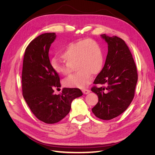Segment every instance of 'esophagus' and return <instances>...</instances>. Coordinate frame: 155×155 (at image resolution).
Segmentation results:
<instances>
[{
    "label": "esophagus",
    "instance_id": "esophagus-1",
    "mask_svg": "<svg viewBox=\"0 0 155 155\" xmlns=\"http://www.w3.org/2000/svg\"><path fill=\"white\" fill-rule=\"evenodd\" d=\"M82 92H83L84 94H89L91 92V91L88 90V89H83L82 90Z\"/></svg>",
    "mask_w": 155,
    "mask_h": 155
}]
</instances>
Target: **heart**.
Returning a JSON list of instances; mask_svg holds the SVG:
<instances>
[{
  "instance_id": "heart-1",
  "label": "heart",
  "mask_w": 155,
  "mask_h": 155,
  "mask_svg": "<svg viewBox=\"0 0 155 155\" xmlns=\"http://www.w3.org/2000/svg\"><path fill=\"white\" fill-rule=\"evenodd\" d=\"M64 62L56 59L51 61L54 71L63 76L69 74L73 67L77 73L64 81L65 87L83 88L90 83L92 74L99 73L104 66V57L100 45L95 41L85 39L69 43L61 53Z\"/></svg>"
}]
</instances>
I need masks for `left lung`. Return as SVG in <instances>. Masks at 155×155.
I'll return each mask as SVG.
<instances>
[{
  "label": "left lung",
  "mask_w": 155,
  "mask_h": 155,
  "mask_svg": "<svg viewBox=\"0 0 155 155\" xmlns=\"http://www.w3.org/2000/svg\"><path fill=\"white\" fill-rule=\"evenodd\" d=\"M100 36L108 45V53L104 67L94 83L105 87L92 88L98 97L92 111L100 119L109 120L123 113L133 101L138 74L125 41L116 36Z\"/></svg>",
  "instance_id": "8db88e82"
}]
</instances>
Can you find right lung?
Here are the masks:
<instances>
[{
	"label": "right lung",
	"instance_id": "1",
	"mask_svg": "<svg viewBox=\"0 0 155 155\" xmlns=\"http://www.w3.org/2000/svg\"><path fill=\"white\" fill-rule=\"evenodd\" d=\"M56 38L55 33H45L27 46L23 59L22 88L23 97L31 112L43 122H59L71 109L74 100L83 93L79 88H63L60 94L54 89L61 87L58 74L49 59V49Z\"/></svg>",
	"mask_w": 155,
	"mask_h": 155
}]
</instances>
